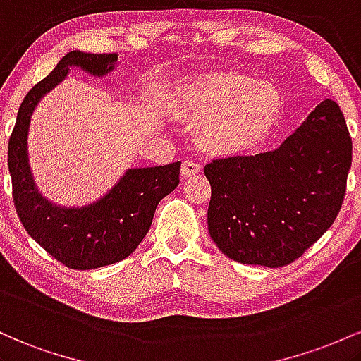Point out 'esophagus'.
Instances as JSON below:
<instances>
[{"mask_svg":"<svg viewBox=\"0 0 361 361\" xmlns=\"http://www.w3.org/2000/svg\"><path fill=\"white\" fill-rule=\"evenodd\" d=\"M201 170V161L197 160H192V159H188L182 161V169H180V173L182 177H191L194 173H197Z\"/></svg>","mask_w":361,"mask_h":361,"instance_id":"obj_1","label":"esophagus"}]
</instances>
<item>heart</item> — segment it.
<instances>
[{
  "instance_id": "1",
  "label": "heart",
  "mask_w": 361,
  "mask_h": 361,
  "mask_svg": "<svg viewBox=\"0 0 361 361\" xmlns=\"http://www.w3.org/2000/svg\"><path fill=\"white\" fill-rule=\"evenodd\" d=\"M180 112L202 124V143L218 152H238L257 143L279 112L274 85L238 73L214 75L192 85Z\"/></svg>"
}]
</instances>
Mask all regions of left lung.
Returning a JSON list of instances; mask_svg holds the SVG:
<instances>
[{"label":"left lung","instance_id":"8db88e82","mask_svg":"<svg viewBox=\"0 0 361 361\" xmlns=\"http://www.w3.org/2000/svg\"><path fill=\"white\" fill-rule=\"evenodd\" d=\"M350 167V131L339 105L327 99L273 152L204 165L209 235L242 264H291L334 224Z\"/></svg>","mask_w":361,"mask_h":361}]
</instances>
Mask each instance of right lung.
Here are the masks:
<instances>
[{
	"instance_id": "obj_1",
	"label": "right lung",
	"mask_w": 361,
	"mask_h": 361,
	"mask_svg": "<svg viewBox=\"0 0 361 361\" xmlns=\"http://www.w3.org/2000/svg\"><path fill=\"white\" fill-rule=\"evenodd\" d=\"M116 52L71 51L42 82L27 93L8 141V169L13 202L23 228L56 261L70 269H95L123 261L141 244L160 200L179 185L180 161L161 167L131 169L102 200L85 208H59L35 188L27 155V135L35 105L54 88L70 66L95 76L114 70Z\"/></svg>"
}]
</instances>
